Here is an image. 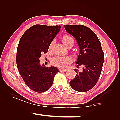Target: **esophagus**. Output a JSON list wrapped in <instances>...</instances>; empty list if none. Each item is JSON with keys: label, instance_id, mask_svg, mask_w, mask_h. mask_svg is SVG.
Returning <instances> with one entry per match:
<instances>
[{"label": "esophagus", "instance_id": "1", "mask_svg": "<svg viewBox=\"0 0 120 120\" xmlns=\"http://www.w3.org/2000/svg\"><path fill=\"white\" fill-rule=\"evenodd\" d=\"M60 72H66L68 71L67 69H60Z\"/></svg>", "mask_w": 120, "mask_h": 120}]
</instances>
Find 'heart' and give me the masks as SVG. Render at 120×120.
<instances>
[{
	"label": "heart",
	"instance_id": "1",
	"mask_svg": "<svg viewBox=\"0 0 120 120\" xmlns=\"http://www.w3.org/2000/svg\"><path fill=\"white\" fill-rule=\"evenodd\" d=\"M62 40L65 46L68 48H71L73 46L74 40L72 37L68 34H64L62 38ZM54 41L52 40L50 43L48 47V50H50L52 49ZM72 59L69 56H56L53 58L52 60V64L55 66L59 68H65L67 65L71 62Z\"/></svg>",
	"mask_w": 120,
	"mask_h": 120
}]
</instances>
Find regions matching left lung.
<instances>
[{
    "label": "left lung",
    "mask_w": 120,
    "mask_h": 120,
    "mask_svg": "<svg viewBox=\"0 0 120 120\" xmlns=\"http://www.w3.org/2000/svg\"><path fill=\"white\" fill-rule=\"evenodd\" d=\"M65 29L76 39L80 48L75 77L70 82L72 89L79 92H86L94 87L101 74L104 60V52L97 36L91 29L83 25H66Z\"/></svg>",
    "instance_id": "1"
}]
</instances>
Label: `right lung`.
I'll use <instances>...</instances> for the list:
<instances>
[{
	"mask_svg": "<svg viewBox=\"0 0 120 120\" xmlns=\"http://www.w3.org/2000/svg\"><path fill=\"white\" fill-rule=\"evenodd\" d=\"M60 29V25H33L19 40L16 53L17 67L25 83L37 93H43L49 89L54 76L59 72L54 66L40 65L39 58L43 53L48 52L49 45Z\"/></svg>",
	"mask_w": 120,
	"mask_h": 120,
	"instance_id": "1",
	"label": "right lung"
}]
</instances>
